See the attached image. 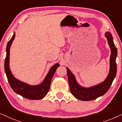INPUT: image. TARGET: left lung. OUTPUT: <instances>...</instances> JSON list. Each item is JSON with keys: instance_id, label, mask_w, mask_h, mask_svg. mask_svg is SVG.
Returning a JSON list of instances; mask_svg holds the SVG:
<instances>
[{"instance_id": "obj_1", "label": "left lung", "mask_w": 122, "mask_h": 122, "mask_svg": "<svg viewBox=\"0 0 122 122\" xmlns=\"http://www.w3.org/2000/svg\"><path fill=\"white\" fill-rule=\"evenodd\" d=\"M105 36L107 39L108 43L110 47L111 54L109 74L103 82L88 88L82 87L77 83L74 75L66 67L70 91L73 96L79 100L92 101L104 95L110 88L116 76L117 64L116 60L117 56V49L113 42L112 34L109 32H106Z\"/></svg>"}]
</instances>
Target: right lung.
I'll list each match as a JSON object with an SVG mask.
<instances>
[{"label":"right lung","instance_id":"add662e5","mask_svg":"<svg viewBox=\"0 0 122 122\" xmlns=\"http://www.w3.org/2000/svg\"><path fill=\"white\" fill-rule=\"evenodd\" d=\"M15 36V34L14 32L6 46V56L4 62V70L8 82L14 91L22 97L31 100L41 99L45 97L49 92L51 80L56 70L58 67L60 66L59 63H56L51 67L43 82L40 85L32 86L20 81L14 77L9 67L10 48Z\"/></svg>","mask_w":122,"mask_h":122}]
</instances>
